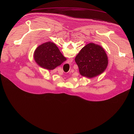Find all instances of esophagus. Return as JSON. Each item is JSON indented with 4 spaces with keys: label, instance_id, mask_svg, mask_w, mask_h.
I'll return each instance as SVG.
<instances>
[{
    "label": "esophagus",
    "instance_id": "34e87169",
    "mask_svg": "<svg viewBox=\"0 0 134 134\" xmlns=\"http://www.w3.org/2000/svg\"><path fill=\"white\" fill-rule=\"evenodd\" d=\"M68 61L69 62H72V58L69 59L68 60Z\"/></svg>",
    "mask_w": 134,
    "mask_h": 134
}]
</instances>
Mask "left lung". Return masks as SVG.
Wrapping results in <instances>:
<instances>
[{"instance_id":"8db88e82","label":"left lung","mask_w":134,"mask_h":134,"mask_svg":"<svg viewBox=\"0 0 134 134\" xmlns=\"http://www.w3.org/2000/svg\"><path fill=\"white\" fill-rule=\"evenodd\" d=\"M103 48L98 44L90 43L84 47L75 57L81 75L93 78L102 74L107 68L108 59Z\"/></svg>"}]
</instances>
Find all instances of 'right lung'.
<instances>
[{
	"label": "right lung",
	"mask_w": 134,
	"mask_h": 134,
	"mask_svg": "<svg viewBox=\"0 0 134 134\" xmlns=\"http://www.w3.org/2000/svg\"><path fill=\"white\" fill-rule=\"evenodd\" d=\"M34 58L38 65L48 70L54 69L66 60L58 48L51 42L37 47L34 53Z\"/></svg>",
	"instance_id": "obj_1"
}]
</instances>
